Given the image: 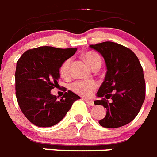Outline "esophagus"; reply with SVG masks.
Here are the masks:
<instances>
[{
    "label": "esophagus",
    "mask_w": 157,
    "mask_h": 157,
    "mask_svg": "<svg viewBox=\"0 0 157 157\" xmlns=\"http://www.w3.org/2000/svg\"><path fill=\"white\" fill-rule=\"evenodd\" d=\"M84 100L86 101V103L87 104H89L90 106H94V103L93 100H91V99H88V98H85Z\"/></svg>",
    "instance_id": "1"
}]
</instances>
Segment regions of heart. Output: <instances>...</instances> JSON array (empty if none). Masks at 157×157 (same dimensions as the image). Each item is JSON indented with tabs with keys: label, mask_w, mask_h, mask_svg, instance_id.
<instances>
[{
	"label": "heart",
	"mask_w": 157,
	"mask_h": 157,
	"mask_svg": "<svg viewBox=\"0 0 157 157\" xmlns=\"http://www.w3.org/2000/svg\"><path fill=\"white\" fill-rule=\"evenodd\" d=\"M84 59L86 61V63L89 64V66L91 68H94L97 65H99L102 63L100 56L98 54H96L92 51H89L84 54ZM70 65H71V60L67 59L63 63V64L60 67V74L62 76L67 77L69 75L70 72ZM97 84L94 81L92 80H86V81H76L71 84L70 88L73 92L79 94V95L88 97L91 95L94 90L96 89Z\"/></svg>",
	"instance_id": "1"
}]
</instances>
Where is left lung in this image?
I'll return each mask as SVG.
<instances>
[{"mask_svg": "<svg viewBox=\"0 0 157 157\" xmlns=\"http://www.w3.org/2000/svg\"><path fill=\"white\" fill-rule=\"evenodd\" d=\"M90 47L103 57L107 70L97 92L102 99L94 101L107 110L98 123L105 128L124 126L139 114L145 99L146 85L140 62L131 50L117 43L105 41ZM109 98L113 99L111 103Z\"/></svg>", "mask_w": 157, "mask_h": 157, "instance_id": "obj_1", "label": "left lung"}]
</instances>
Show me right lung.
Listing matches in <instances>:
<instances>
[{"label":"right lung","instance_id":"add662e5","mask_svg":"<svg viewBox=\"0 0 157 157\" xmlns=\"http://www.w3.org/2000/svg\"><path fill=\"white\" fill-rule=\"evenodd\" d=\"M76 48L51 46L27 50L16 65L15 94L18 106L27 119L39 127H50L63 120L80 97L68 90L60 99L50 90L59 84V68Z\"/></svg>","mask_w":157,"mask_h":157}]
</instances>
